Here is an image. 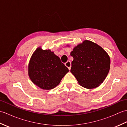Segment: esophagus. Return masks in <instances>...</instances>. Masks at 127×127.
<instances>
[{
	"label": "esophagus",
	"instance_id": "34e87169",
	"mask_svg": "<svg viewBox=\"0 0 127 127\" xmlns=\"http://www.w3.org/2000/svg\"><path fill=\"white\" fill-rule=\"evenodd\" d=\"M65 66H66V67H68V69H69V70H70L71 66V64L70 61H67V62H66V63H65Z\"/></svg>",
	"mask_w": 127,
	"mask_h": 127
}]
</instances>
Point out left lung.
Wrapping results in <instances>:
<instances>
[{
  "label": "left lung",
  "instance_id": "1",
  "mask_svg": "<svg viewBox=\"0 0 127 127\" xmlns=\"http://www.w3.org/2000/svg\"><path fill=\"white\" fill-rule=\"evenodd\" d=\"M70 71L78 82L86 88H94L104 81L109 71L110 59L99 45L88 40L75 47Z\"/></svg>",
  "mask_w": 127,
  "mask_h": 127
}]
</instances>
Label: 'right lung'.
<instances>
[{
  "label": "right lung",
  "mask_w": 127,
  "mask_h": 127,
  "mask_svg": "<svg viewBox=\"0 0 127 127\" xmlns=\"http://www.w3.org/2000/svg\"><path fill=\"white\" fill-rule=\"evenodd\" d=\"M69 69L50 50L38 48L29 62L28 74L32 81L43 90L56 87Z\"/></svg>",
  "instance_id": "right-lung-1"
}]
</instances>
